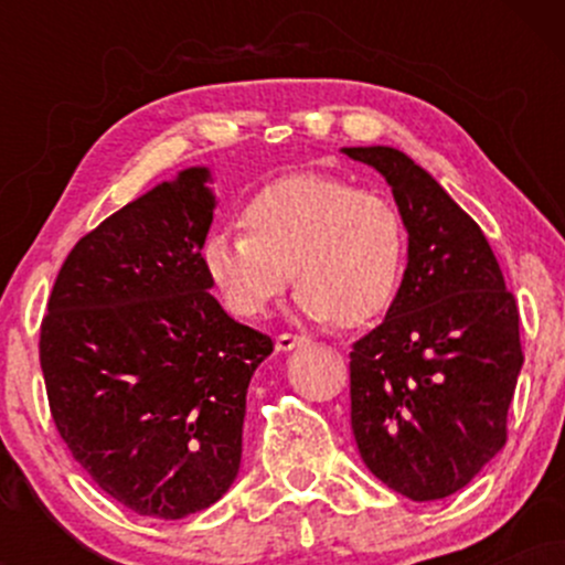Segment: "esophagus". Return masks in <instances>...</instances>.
<instances>
[{
  "label": "esophagus",
  "instance_id": "34e87169",
  "mask_svg": "<svg viewBox=\"0 0 565 565\" xmlns=\"http://www.w3.org/2000/svg\"><path fill=\"white\" fill-rule=\"evenodd\" d=\"M302 342H308L302 334H289V332H284V334L276 337V350H284V353H287V350L300 348Z\"/></svg>",
  "mask_w": 565,
  "mask_h": 565
}]
</instances>
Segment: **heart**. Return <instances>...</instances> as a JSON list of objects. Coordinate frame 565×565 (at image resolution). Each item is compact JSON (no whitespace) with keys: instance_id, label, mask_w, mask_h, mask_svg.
<instances>
[{"instance_id":"heart-1","label":"heart","mask_w":565,"mask_h":565,"mask_svg":"<svg viewBox=\"0 0 565 565\" xmlns=\"http://www.w3.org/2000/svg\"><path fill=\"white\" fill-rule=\"evenodd\" d=\"M242 228L210 233L201 252L225 308L242 319L268 313L291 274L308 319L345 327L380 316L398 291L406 263L401 212L387 196L345 178H278L252 193Z\"/></svg>"}]
</instances>
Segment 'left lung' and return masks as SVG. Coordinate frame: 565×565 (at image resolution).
I'll return each instance as SVG.
<instances>
[{
    "label": "left lung",
    "mask_w": 565,
    "mask_h": 565,
    "mask_svg": "<svg viewBox=\"0 0 565 565\" xmlns=\"http://www.w3.org/2000/svg\"><path fill=\"white\" fill-rule=\"evenodd\" d=\"M393 188L408 265L385 321L350 353V425L366 468L414 502L465 489L508 440L523 366L512 291L483 231L387 146L342 148Z\"/></svg>",
    "instance_id": "8db88e82"
}]
</instances>
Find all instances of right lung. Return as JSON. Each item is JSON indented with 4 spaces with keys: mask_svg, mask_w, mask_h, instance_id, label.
Returning <instances> with one entry per match:
<instances>
[{
    "mask_svg": "<svg viewBox=\"0 0 565 565\" xmlns=\"http://www.w3.org/2000/svg\"><path fill=\"white\" fill-rule=\"evenodd\" d=\"M193 167L76 242L39 329L50 414L71 457L138 515L178 521L228 491L246 387L274 340L210 295L215 199Z\"/></svg>",
    "mask_w": 565,
    "mask_h": 565,
    "instance_id": "right-lung-1",
    "label": "right lung"
}]
</instances>
